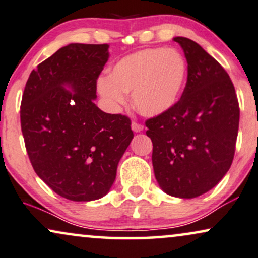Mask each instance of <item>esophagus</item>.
I'll list each match as a JSON object with an SVG mask.
<instances>
[{
  "mask_svg": "<svg viewBox=\"0 0 258 258\" xmlns=\"http://www.w3.org/2000/svg\"><path fill=\"white\" fill-rule=\"evenodd\" d=\"M132 131L135 133H138V132H142L143 130H144V127H143V125H140V123L138 122H132Z\"/></svg>",
  "mask_w": 258,
  "mask_h": 258,
  "instance_id": "34e87169",
  "label": "esophagus"
}]
</instances>
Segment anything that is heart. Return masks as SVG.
<instances>
[{"label": "heart", "mask_w": 258, "mask_h": 258, "mask_svg": "<svg viewBox=\"0 0 258 258\" xmlns=\"http://www.w3.org/2000/svg\"><path fill=\"white\" fill-rule=\"evenodd\" d=\"M188 78L184 57L174 48H145L123 57L100 78L97 90L110 106L126 102L132 94V105L146 118L170 112L180 102Z\"/></svg>", "instance_id": "obj_1"}]
</instances>
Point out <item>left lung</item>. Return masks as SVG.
<instances>
[{"label":"left lung","mask_w":258,"mask_h":258,"mask_svg":"<svg viewBox=\"0 0 258 258\" xmlns=\"http://www.w3.org/2000/svg\"><path fill=\"white\" fill-rule=\"evenodd\" d=\"M188 63L180 102L146 121L152 165L164 193L193 199L219 183L232 164L239 106L230 76L197 42L176 37Z\"/></svg>","instance_id":"left-lung-1"}]
</instances>
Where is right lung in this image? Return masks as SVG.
<instances>
[{
    "instance_id": "1",
    "label": "right lung",
    "mask_w": 258,
    "mask_h": 258,
    "mask_svg": "<svg viewBox=\"0 0 258 258\" xmlns=\"http://www.w3.org/2000/svg\"><path fill=\"white\" fill-rule=\"evenodd\" d=\"M107 44H69L29 75L21 130L34 171L71 201L103 198L133 139L131 120L95 105L96 80L109 58Z\"/></svg>"
}]
</instances>
